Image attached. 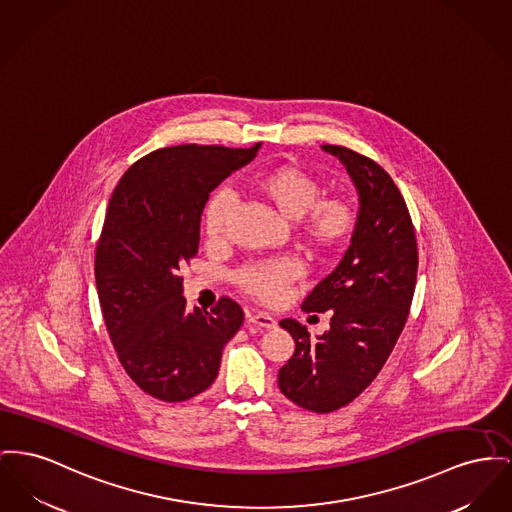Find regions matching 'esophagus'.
<instances>
[{"label":"esophagus","mask_w":512,"mask_h":512,"mask_svg":"<svg viewBox=\"0 0 512 512\" xmlns=\"http://www.w3.org/2000/svg\"><path fill=\"white\" fill-rule=\"evenodd\" d=\"M247 323L253 325V327H259V329H274L276 327V321L274 317H271L269 313H263V311H253L247 315Z\"/></svg>","instance_id":"34e87169"}]
</instances>
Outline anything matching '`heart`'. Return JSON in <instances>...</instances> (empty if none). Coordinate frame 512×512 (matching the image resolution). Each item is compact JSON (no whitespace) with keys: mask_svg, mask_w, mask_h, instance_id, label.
Returning <instances> with one entry per match:
<instances>
[{"mask_svg":"<svg viewBox=\"0 0 512 512\" xmlns=\"http://www.w3.org/2000/svg\"><path fill=\"white\" fill-rule=\"evenodd\" d=\"M251 189L265 199L286 220H294L303 247L317 259L336 253L356 228L358 214L342 195L321 197V183L309 172L292 164H280L261 172L251 181ZM232 214V197L216 191L203 212V228L209 241H220ZM294 259L280 257L247 265L234 274L243 294L272 305L282 300L284 288L300 276Z\"/></svg>","mask_w":512,"mask_h":512,"instance_id":"1","label":"heart"}]
</instances>
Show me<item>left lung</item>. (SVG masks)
<instances>
[{
    "mask_svg": "<svg viewBox=\"0 0 512 512\" xmlns=\"http://www.w3.org/2000/svg\"><path fill=\"white\" fill-rule=\"evenodd\" d=\"M323 151L346 166L358 189V222L338 267L301 305L331 311V329L313 340L301 323L282 319L296 352L278 371L282 394L317 414L350 404L379 375L406 325L418 276L414 224L391 176L346 147Z\"/></svg>",
    "mask_w": 512,
    "mask_h": 512,
    "instance_id": "1",
    "label": "left lung"
}]
</instances>
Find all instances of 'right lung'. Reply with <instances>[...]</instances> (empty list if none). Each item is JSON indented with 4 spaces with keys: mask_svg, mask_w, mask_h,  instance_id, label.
<instances>
[{
    "mask_svg": "<svg viewBox=\"0 0 512 512\" xmlns=\"http://www.w3.org/2000/svg\"><path fill=\"white\" fill-rule=\"evenodd\" d=\"M259 147L158 149L121 176L108 203L94 259L98 300L123 369L158 400L207 391L240 331L243 311L230 298L187 311L180 271L197 255L209 193Z\"/></svg>",
    "mask_w": 512,
    "mask_h": 512,
    "instance_id": "obj_1",
    "label": "right lung"
}]
</instances>
